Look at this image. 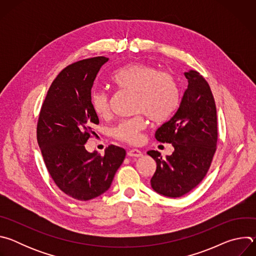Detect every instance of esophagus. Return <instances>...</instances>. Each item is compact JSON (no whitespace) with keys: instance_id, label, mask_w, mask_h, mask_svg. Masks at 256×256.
I'll list each match as a JSON object with an SVG mask.
<instances>
[{"instance_id":"34e87169","label":"esophagus","mask_w":256,"mask_h":256,"mask_svg":"<svg viewBox=\"0 0 256 256\" xmlns=\"http://www.w3.org/2000/svg\"><path fill=\"white\" fill-rule=\"evenodd\" d=\"M142 155V152L140 150H138V149H132V150H130L128 152V157H140Z\"/></svg>"}]
</instances>
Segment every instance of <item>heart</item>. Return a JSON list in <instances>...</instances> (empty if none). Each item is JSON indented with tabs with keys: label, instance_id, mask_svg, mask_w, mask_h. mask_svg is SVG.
Listing matches in <instances>:
<instances>
[{
	"label": "heart",
	"instance_id": "obj_1",
	"mask_svg": "<svg viewBox=\"0 0 256 256\" xmlns=\"http://www.w3.org/2000/svg\"><path fill=\"white\" fill-rule=\"evenodd\" d=\"M114 82L122 89L136 92V110L142 112L156 122L168 120L179 102V90L175 79L168 72H159L151 64L134 62L118 68L112 76ZM94 112L104 118L109 114V94L94 90L90 96ZM142 116L120 120L112 128V136L120 140L134 144L144 128Z\"/></svg>",
	"mask_w": 256,
	"mask_h": 256
}]
</instances>
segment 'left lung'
Returning a JSON list of instances; mask_svg holds the SVG:
<instances>
[{
  "instance_id": "obj_1",
  "label": "left lung",
  "mask_w": 256,
  "mask_h": 256,
  "mask_svg": "<svg viewBox=\"0 0 256 256\" xmlns=\"http://www.w3.org/2000/svg\"><path fill=\"white\" fill-rule=\"evenodd\" d=\"M184 76L188 85L179 107L155 134L157 140L171 144L174 152L165 158L158 151L147 153L157 163L151 186L168 198L184 196L204 179L218 140L216 103L208 82L194 70Z\"/></svg>"
}]
</instances>
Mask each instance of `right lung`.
I'll use <instances>...</instances> for the list:
<instances>
[{
  "instance_id": "1",
  "label": "right lung",
  "mask_w": 256,
  "mask_h": 256,
  "mask_svg": "<svg viewBox=\"0 0 256 256\" xmlns=\"http://www.w3.org/2000/svg\"><path fill=\"white\" fill-rule=\"evenodd\" d=\"M108 58L96 56L64 68L50 85L42 106L38 142L46 166L58 188L78 200H89L110 188L126 150L110 144L104 155L85 144L99 124L90 102L91 89Z\"/></svg>"
}]
</instances>
